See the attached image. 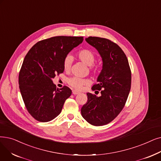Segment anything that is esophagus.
Returning <instances> with one entry per match:
<instances>
[{"mask_svg": "<svg viewBox=\"0 0 161 161\" xmlns=\"http://www.w3.org/2000/svg\"><path fill=\"white\" fill-rule=\"evenodd\" d=\"M72 93H73L74 95H78V94H79L80 93H79L78 92H77V91H75V90H72Z\"/></svg>", "mask_w": 161, "mask_h": 161, "instance_id": "34e87169", "label": "esophagus"}]
</instances>
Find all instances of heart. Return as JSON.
Instances as JSON below:
<instances>
[{"instance_id": "b5f03b06", "label": "heart", "mask_w": 161, "mask_h": 161, "mask_svg": "<svg viewBox=\"0 0 161 161\" xmlns=\"http://www.w3.org/2000/svg\"><path fill=\"white\" fill-rule=\"evenodd\" d=\"M76 57L80 60L87 66H90L89 68L93 72H97L100 69L101 66L99 64H94L95 60V53L87 48H83L76 53ZM72 64V58L70 56H67L64 60V69L65 71H68L70 68ZM68 83L73 88L80 90L83 86L87 85L89 81L86 79L78 78V77H72L68 80Z\"/></svg>"}]
</instances>
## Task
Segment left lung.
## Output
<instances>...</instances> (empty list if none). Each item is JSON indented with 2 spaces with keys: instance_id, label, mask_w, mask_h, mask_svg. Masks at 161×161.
<instances>
[{
  "instance_id": "obj_1",
  "label": "left lung",
  "mask_w": 161,
  "mask_h": 161,
  "mask_svg": "<svg viewBox=\"0 0 161 161\" xmlns=\"http://www.w3.org/2000/svg\"><path fill=\"white\" fill-rule=\"evenodd\" d=\"M86 41L102 58L103 69L92 88L101 91V95L87 93V101L81 113L87 122L100 126L113 121L123 109L131 88V74L126 56L117 44L97 37H89Z\"/></svg>"
}]
</instances>
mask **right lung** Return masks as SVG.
Returning a JSON list of instances; mask_svg holds the SVG:
<instances>
[{"label":"right lung","instance_id":"right-lung-1","mask_svg":"<svg viewBox=\"0 0 161 161\" xmlns=\"http://www.w3.org/2000/svg\"><path fill=\"white\" fill-rule=\"evenodd\" d=\"M83 40V37L56 36L37 42L27 53L19 87L27 111L36 120L49 122L61 113L72 91L67 86L58 89L53 79L63 73L64 58Z\"/></svg>","mask_w":161,"mask_h":161}]
</instances>
